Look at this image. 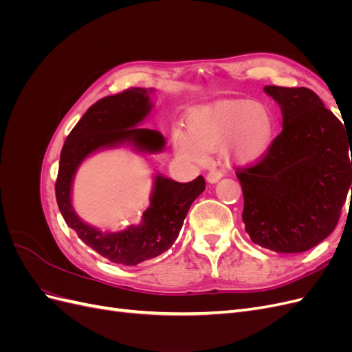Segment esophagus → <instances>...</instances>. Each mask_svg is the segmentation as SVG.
<instances>
[{"label": "esophagus", "instance_id": "esophagus-1", "mask_svg": "<svg viewBox=\"0 0 352 352\" xmlns=\"http://www.w3.org/2000/svg\"><path fill=\"white\" fill-rule=\"evenodd\" d=\"M221 172H219V170H211V172L207 175V180L210 184H216L219 182V180L221 179Z\"/></svg>", "mask_w": 352, "mask_h": 352}]
</instances>
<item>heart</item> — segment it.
Returning a JSON list of instances; mask_svg holds the SVG:
<instances>
[{
  "label": "heart",
  "mask_w": 352,
  "mask_h": 352,
  "mask_svg": "<svg viewBox=\"0 0 352 352\" xmlns=\"http://www.w3.org/2000/svg\"><path fill=\"white\" fill-rule=\"evenodd\" d=\"M188 131H176L175 150L179 157L201 163L206 153L225 148L239 163L261 158L273 142L274 116L260 101L223 100L190 113Z\"/></svg>",
  "instance_id": "b5f03b06"
}]
</instances>
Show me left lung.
<instances>
[{
	"instance_id": "8db88e82",
	"label": "left lung",
	"mask_w": 352,
	"mask_h": 352,
	"mask_svg": "<svg viewBox=\"0 0 352 352\" xmlns=\"http://www.w3.org/2000/svg\"><path fill=\"white\" fill-rule=\"evenodd\" d=\"M264 91L279 102L283 129L261 158L236 168L242 220L260 247L304 252L338 225L352 190V140L311 89L270 85Z\"/></svg>"
}]
</instances>
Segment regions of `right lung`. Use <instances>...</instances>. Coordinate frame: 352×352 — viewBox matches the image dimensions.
<instances>
[{
  "label": "right lung",
  "mask_w": 352,
  "mask_h": 352,
  "mask_svg": "<svg viewBox=\"0 0 352 352\" xmlns=\"http://www.w3.org/2000/svg\"><path fill=\"white\" fill-rule=\"evenodd\" d=\"M148 92L142 88H129L92 104L63 145L56 180L57 204L67 226L104 258L123 265H136L172 247L190 204L206 189L202 176L188 184L157 176L151 206L144 212L142 225L117 233H102L74 214L70 201L72 179L85 157L102 146L124 141H131L142 151L163 150L162 133L135 127L151 110Z\"/></svg>",
  "instance_id": "right-lung-1"
}]
</instances>
